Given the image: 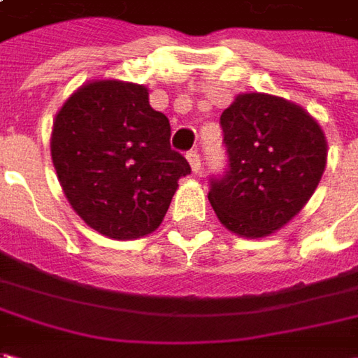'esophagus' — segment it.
Wrapping results in <instances>:
<instances>
[{
  "instance_id": "34e87169",
  "label": "esophagus",
  "mask_w": 358,
  "mask_h": 358,
  "mask_svg": "<svg viewBox=\"0 0 358 358\" xmlns=\"http://www.w3.org/2000/svg\"><path fill=\"white\" fill-rule=\"evenodd\" d=\"M186 158H188V162H190V168L192 172H200L202 170V160H200V155H198V150H190L188 155H186Z\"/></svg>"
}]
</instances>
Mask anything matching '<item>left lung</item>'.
Listing matches in <instances>:
<instances>
[{
  "label": "left lung",
  "mask_w": 358,
  "mask_h": 358,
  "mask_svg": "<svg viewBox=\"0 0 358 358\" xmlns=\"http://www.w3.org/2000/svg\"><path fill=\"white\" fill-rule=\"evenodd\" d=\"M229 170L208 200L241 238L275 234L303 210L327 166V138L305 108L281 96L241 93L220 117Z\"/></svg>",
  "instance_id": "8db88e82"
}]
</instances>
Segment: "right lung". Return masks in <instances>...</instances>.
Masks as SVG:
<instances>
[{"label": "right lung", "instance_id": "obj_1", "mask_svg": "<svg viewBox=\"0 0 358 358\" xmlns=\"http://www.w3.org/2000/svg\"><path fill=\"white\" fill-rule=\"evenodd\" d=\"M51 160L65 198L94 231L113 240L152 234L166 216L186 158L170 148V122L144 85L93 79L59 108Z\"/></svg>", "mask_w": 358, "mask_h": 358}]
</instances>
